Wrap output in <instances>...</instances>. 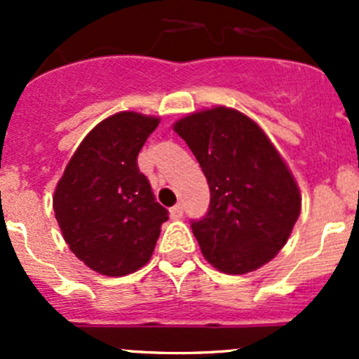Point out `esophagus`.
Wrapping results in <instances>:
<instances>
[{"label": "esophagus", "instance_id": "esophagus-1", "mask_svg": "<svg viewBox=\"0 0 359 359\" xmlns=\"http://www.w3.org/2000/svg\"><path fill=\"white\" fill-rule=\"evenodd\" d=\"M184 215V206L180 205V203H177V205H173L172 208H170V217L172 219H182Z\"/></svg>", "mask_w": 359, "mask_h": 359}]
</instances>
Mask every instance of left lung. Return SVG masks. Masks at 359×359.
Listing matches in <instances>:
<instances>
[{"label":"left lung","instance_id":"1","mask_svg":"<svg viewBox=\"0 0 359 359\" xmlns=\"http://www.w3.org/2000/svg\"><path fill=\"white\" fill-rule=\"evenodd\" d=\"M173 130L196 156L210 187L206 215L191 227L215 269L245 274L274 259L300 215L299 186L264 130L243 112L217 106Z\"/></svg>","mask_w":359,"mask_h":359}]
</instances>
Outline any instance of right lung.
Masks as SVG:
<instances>
[{
  "mask_svg": "<svg viewBox=\"0 0 359 359\" xmlns=\"http://www.w3.org/2000/svg\"><path fill=\"white\" fill-rule=\"evenodd\" d=\"M159 118L123 111L100 121L69 159L53 212L71 252L104 276L149 262L168 210L137 165Z\"/></svg>",
  "mask_w": 359,
  "mask_h": 359,
  "instance_id": "right-lung-1",
  "label": "right lung"
}]
</instances>
